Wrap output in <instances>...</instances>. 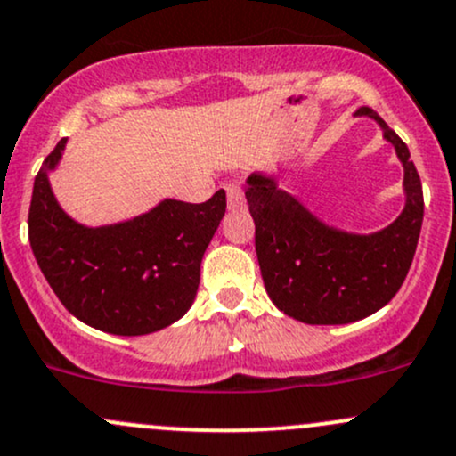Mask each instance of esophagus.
Masks as SVG:
<instances>
[{
  "mask_svg": "<svg viewBox=\"0 0 456 456\" xmlns=\"http://www.w3.org/2000/svg\"><path fill=\"white\" fill-rule=\"evenodd\" d=\"M224 190H227L229 208H232V209L242 208V205H244V191H242L240 185H238V183H229Z\"/></svg>",
  "mask_w": 456,
  "mask_h": 456,
  "instance_id": "1",
  "label": "esophagus"
}]
</instances>
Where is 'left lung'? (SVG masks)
Instances as JSON below:
<instances>
[{"instance_id": "8db88e82", "label": "left lung", "mask_w": 456, "mask_h": 456, "mask_svg": "<svg viewBox=\"0 0 456 456\" xmlns=\"http://www.w3.org/2000/svg\"><path fill=\"white\" fill-rule=\"evenodd\" d=\"M356 113L380 122L404 164L406 208L389 227L371 236L325 227L262 175L248 176L244 191L268 297L281 313L304 323H352L380 310L404 284L418 248L424 191L409 148L369 107Z\"/></svg>"}]
</instances>
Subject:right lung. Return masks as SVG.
I'll return each mask as SVG.
<instances>
[{"mask_svg":"<svg viewBox=\"0 0 456 456\" xmlns=\"http://www.w3.org/2000/svg\"><path fill=\"white\" fill-rule=\"evenodd\" d=\"M63 148L61 140L45 157L28 212L47 284L76 319L102 332L137 337L175 323L199 290L200 260L227 209L224 190L205 203L164 200L131 223L87 229L65 216L47 183Z\"/></svg>","mask_w":456,"mask_h":456,"instance_id":"1","label":"right lung"}]
</instances>
